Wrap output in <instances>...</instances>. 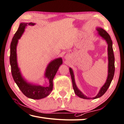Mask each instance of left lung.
Masks as SVG:
<instances>
[{
  "label": "left lung",
  "mask_w": 124,
  "mask_h": 124,
  "mask_svg": "<svg viewBox=\"0 0 124 124\" xmlns=\"http://www.w3.org/2000/svg\"><path fill=\"white\" fill-rule=\"evenodd\" d=\"M97 30L99 31V34L102 37L103 39H105L107 41L108 43V75L107 77V79L106 81L105 84L101 88V90H100L99 94H97L95 97H93V98H90V97H88L85 96L83 93H82L81 91H80L77 88L75 82V79H74V75H73V71L72 69L70 68V73L71 75V79H72V86L73 90L75 94L77 95L78 96L82 99H95L99 97H101L105 94L106 92V91L109 88L111 82L112 81L113 78L114 72H115V65H114V55L113 49L112 47V39L110 38V36L108 34V32L106 31L105 30L102 29L101 28H98L97 29Z\"/></svg>",
  "instance_id": "obj_1"
}]
</instances>
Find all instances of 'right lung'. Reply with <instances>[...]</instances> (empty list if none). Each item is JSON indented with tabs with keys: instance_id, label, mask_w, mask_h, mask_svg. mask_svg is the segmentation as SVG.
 Returning <instances> with one entry per match:
<instances>
[{
	"instance_id": "1",
	"label": "right lung",
	"mask_w": 124,
	"mask_h": 124,
	"mask_svg": "<svg viewBox=\"0 0 124 124\" xmlns=\"http://www.w3.org/2000/svg\"><path fill=\"white\" fill-rule=\"evenodd\" d=\"M29 25H34V23H30ZM27 25L26 23H21L17 31L13 37L10 45V62L11 69V73L15 83L23 94L29 98L32 99H41L47 96L53 89V79L62 62V58H58L52 61L47 66L46 72V77L49 81L48 86L31 85L28 84L23 79L17 66L16 56V46L18 40L24 31V28Z\"/></svg>"
}]
</instances>
